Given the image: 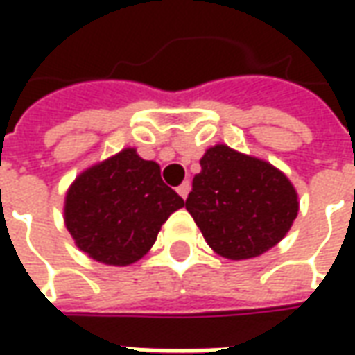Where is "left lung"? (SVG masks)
<instances>
[{
	"instance_id": "left-lung-1",
	"label": "left lung",
	"mask_w": 355,
	"mask_h": 355,
	"mask_svg": "<svg viewBox=\"0 0 355 355\" xmlns=\"http://www.w3.org/2000/svg\"><path fill=\"white\" fill-rule=\"evenodd\" d=\"M159 165L135 148L96 163L73 180L64 198L66 230L80 251L108 266L139 262L165 220L184 207Z\"/></svg>"
}]
</instances>
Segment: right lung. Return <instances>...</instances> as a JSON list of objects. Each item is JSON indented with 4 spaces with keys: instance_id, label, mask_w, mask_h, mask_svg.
Returning <instances> with one entry per match:
<instances>
[{
    "instance_id": "1",
    "label": "right lung",
    "mask_w": 355,
    "mask_h": 355,
    "mask_svg": "<svg viewBox=\"0 0 355 355\" xmlns=\"http://www.w3.org/2000/svg\"><path fill=\"white\" fill-rule=\"evenodd\" d=\"M200 165L186 211L216 254L247 261L287 236L298 213L289 178L268 163L249 167L224 146L209 148Z\"/></svg>"
}]
</instances>
